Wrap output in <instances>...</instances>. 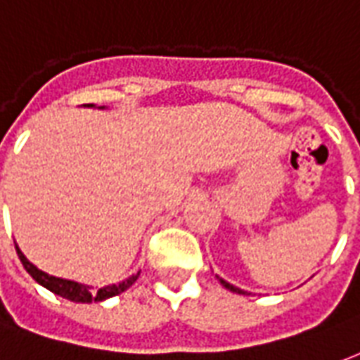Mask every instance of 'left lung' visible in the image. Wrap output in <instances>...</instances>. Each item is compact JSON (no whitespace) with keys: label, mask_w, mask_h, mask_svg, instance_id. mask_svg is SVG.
<instances>
[{"label":"left lung","mask_w":360,"mask_h":360,"mask_svg":"<svg viewBox=\"0 0 360 360\" xmlns=\"http://www.w3.org/2000/svg\"><path fill=\"white\" fill-rule=\"evenodd\" d=\"M219 281H221V285L226 287V289H229V291H233V293H245L243 289H239V287L231 285V283H227V281H224V279H219Z\"/></svg>","instance_id":"left-lung-1"}]
</instances>
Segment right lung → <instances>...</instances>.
I'll return each mask as SVG.
<instances>
[{
  "label": "right lung",
  "instance_id": "1",
  "mask_svg": "<svg viewBox=\"0 0 360 360\" xmlns=\"http://www.w3.org/2000/svg\"><path fill=\"white\" fill-rule=\"evenodd\" d=\"M92 105V103H89ZM15 249H17V255H19L20 262L25 266V270L32 276V278L44 285L46 289H50L51 293L59 295V297H65L69 301H75V302H92V301H103V299H110V297H115V295L123 293L127 291L129 287L133 285L134 281L139 279V274H134L131 276L129 279L125 281H121L119 285H108V287H102V289H98V291H92L89 285H82V283H77V281H69V279H61V278H53V276H48L46 271L38 270L34 264H30L27 260V257L22 255L19 250V247L15 245Z\"/></svg>",
  "mask_w": 360,
  "mask_h": 360
}]
</instances>
